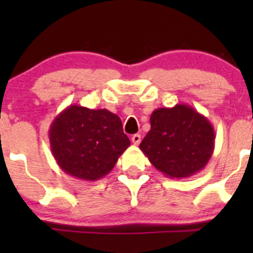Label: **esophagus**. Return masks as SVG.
<instances>
[{
	"mask_svg": "<svg viewBox=\"0 0 253 253\" xmlns=\"http://www.w3.org/2000/svg\"><path fill=\"white\" fill-rule=\"evenodd\" d=\"M132 143L138 145L139 143H141V134H133V136H132Z\"/></svg>",
	"mask_w": 253,
	"mask_h": 253,
	"instance_id": "34e87169",
	"label": "esophagus"
}]
</instances>
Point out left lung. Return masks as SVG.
Segmentation results:
<instances>
[{
    "label": "left lung",
    "instance_id": "1",
    "mask_svg": "<svg viewBox=\"0 0 253 253\" xmlns=\"http://www.w3.org/2000/svg\"><path fill=\"white\" fill-rule=\"evenodd\" d=\"M214 128L209 120L186 104L155 109L150 131L139 148L165 176L183 178L205 169L214 152Z\"/></svg>",
    "mask_w": 253,
    "mask_h": 253
}]
</instances>
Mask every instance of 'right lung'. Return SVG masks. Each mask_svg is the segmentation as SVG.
Wrapping results in <instances>:
<instances>
[{
    "label": "right lung",
    "mask_w": 253,
    "mask_h": 253,
    "mask_svg": "<svg viewBox=\"0 0 253 253\" xmlns=\"http://www.w3.org/2000/svg\"><path fill=\"white\" fill-rule=\"evenodd\" d=\"M48 139L58 167L84 181L108 175L131 144L117 115L78 105H70L55 117Z\"/></svg>",
    "instance_id": "add662e5"
}]
</instances>
